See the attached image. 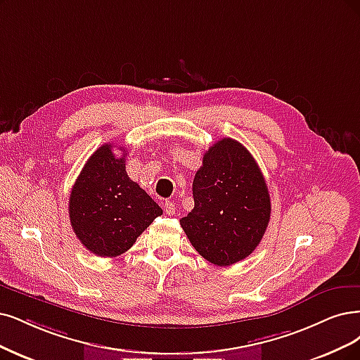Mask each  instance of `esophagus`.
I'll list each match as a JSON object with an SVG mask.
<instances>
[{
	"mask_svg": "<svg viewBox=\"0 0 360 360\" xmlns=\"http://www.w3.org/2000/svg\"><path fill=\"white\" fill-rule=\"evenodd\" d=\"M165 212H166V215H175V203L170 200L165 202Z\"/></svg>",
	"mask_w": 360,
	"mask_h": 360,
	"instance_id": "esophagus-1",
	"label": "esophagus"
}]
</instances>
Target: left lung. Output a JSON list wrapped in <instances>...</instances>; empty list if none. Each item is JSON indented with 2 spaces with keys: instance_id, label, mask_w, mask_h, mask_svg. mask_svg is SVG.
Returning <instances> with one entry per match:
<instances>
[{
  "instance_id": "obj_1",
  "label": "left lung",
  "mask_w": 360,
  "mask_h": 360,
  "mask_svg": "<svg viewBox=\"0 0 360 360\" xmlns=\"http://www.w3.org/2000/svg\"><path fill=\"white\" fill-rule=\"evenodd\" d=\"M193 197L194 209L181 227L205 259L227 267L257 249L271 203L259 166L240 142L224 138L205 153Z\"/></svg>"
}]
</instances>
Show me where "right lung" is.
<instances>
[{
    "label": "right lung",
    "instance_id": "obj_1",
    "mask_svg": "<svg viewBox=\"0 0 360 360\" xmlns=\"http://www.w3.org/2000/svg\"><path fill=\"white\" fill-rule=\"evenodd\" d=\"M112 143L90 155L70 195L71 227L86 249L98 257L129 250L150 224L163 214L126 172V151L117 157Z\"/></svg>",
    "mask_w": 360,
    "mask_h": 360
}]
</instances>
